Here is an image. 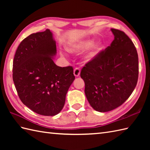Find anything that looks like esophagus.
<instances>
[{
	"mask_svg": "<svg viewBox=\"0 0 150 150\" xmlns=\"http://www.w3.org/2000/svg\"><path fill=\"white\" fill-rule=\"evenodd\" d=\"M80 73H81V69H79V68H75L74 71H73V74H74L75 77H79V76L80 75Z\"/></svg>",
	"mask_w": 150,
	"mask_h": 150,
	"instance_id": "obj_1",
	"label": "esophagus"
}]
</instances>
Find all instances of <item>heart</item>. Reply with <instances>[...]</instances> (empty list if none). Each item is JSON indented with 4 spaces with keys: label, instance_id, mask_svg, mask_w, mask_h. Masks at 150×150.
Segmentation results:
<instances>
[{
    "label": "heart",
    "instance_id": "b5f03b06",
    "mask_svg": "<svg viewBox=\"0 0 150 150\" xmlns=\"http://www.w3.org/2000/svg\"><path fill=\"white\" fill-rule=\"evenodd\" d=\"M90 50L89 51L87 55V58L88 60H91L97 57L102 50H103L104 45L103 43L98 42L94 44V41L90 39H85L79 40L75 43L70 44L67 46V50L69 52L71 53H77L81 52L82 51L86 50L89 48Z\"/></svg>",
    "mask_w": 150,
    "mask_h": 150
}]
</instances>
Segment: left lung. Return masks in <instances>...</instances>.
<instances>
[{"label": "left lung", "mask_w": 150, "mask_h": 150, "mask_svg": "<svg viewBox=\"0 0 150 150\" xmlns=\"http://www.w3.org/2000/svg\"><path fill=\"white\" fill-rule=\"evenodd\" d=\"M111 45L86 64L81 72L85 95L91 106L107 112L121 106L138 81V54L132 40L122 31L111 29Z\"/></svg>", "instance_id": "left-lung-1"}]
</instances>
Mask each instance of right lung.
I'll return each mask as SVG.
<instances>
[{
    "label": "right lung",
    "mask_w": 150,
    "mask_h": 150,
    "mask_svg": "<svg viewBox=\"0 0 150 150\" xmlns=\"http://www.w3.org/2000/svg\"><path fill=\"white\" fill-rule=\"evenodd\" d=\"M56 53V42L47 29L22 40L13 62V80L19 98L30 110L44 116L60 113L75 80L72 66L62 68L54 63Z\"/></svg>",
    "instance_id": "add662e5"
}]
</instances>
